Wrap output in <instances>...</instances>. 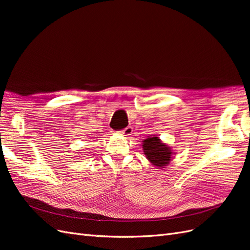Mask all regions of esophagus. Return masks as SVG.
Instances as JSON below:
<instances>
[{"label": "esophagus", "mask_w": 250, "mask_h": 250, "mask_svg": "<svg viewBox=\"0 0 250 250\" xmlns=\"http://www.w3.org/2000/svg\"><path fill=\"white\" fill-rule=\"evenodd\" d=\"M132 127H130V126H128V127H126L125 129H123L122 131H121V133H122L123 135H125V137H129V135L132 133Z\"/></svg>", "instance_id": "1"}]
</instances>
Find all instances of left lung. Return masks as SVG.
I'll return each mask as SVG.
<instances>
[{"label":"left lung","mask_w":250,"mask_h":250,"mask_svg":"<svg viewBox=\"0 0 250 250\" xmlns=\"http://www.w3.org/2000/svg\"><path fill=\"white\" fill-rule=\"evenodd\" d=\"M142 146L147 160L156 168H165L172 161L173 151L171 147L163 143L157 135L144 140Z\"/></svg>","instance_id":"obj_1"}]
</instances>
